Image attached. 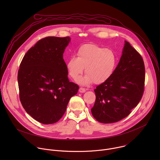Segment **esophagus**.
I'll return each instance as SVG.
<instances>
[{"label":"esophagus","mask_w":160,"mask_h":160,"mask_svg":"<svg viewBox=\"0 0 160 160\" xmlns=\"http://www.w3.org/2000/svg\"><path fill=\"white\" fill-rule=\"evenodd\" d=\"M86 91V89L85 88H83V87H80V88H79V92H81V93H83V92H85Z\"/></svg>","instance_id":"34e87169"}]
</instances>
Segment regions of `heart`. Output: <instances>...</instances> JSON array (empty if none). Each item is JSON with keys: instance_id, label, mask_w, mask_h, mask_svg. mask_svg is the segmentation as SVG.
Here are the masks:
<instances>
[{"instance_id": "1", "label": "heart", "mask_w": 160, "mask_h": 160, "mask_svg": "<svg viewBox=\"0 0 160 160\" xmlns=\"http://www.w3.org/2000/svg\"><path fill=\"white\" fill-rule=\"evenodd\" d=\"M77 56H71L67 61V70L69 75L77 81L85 68L87 75L81 80L83 83H102L112 76L117 66L118 57L115 52L96 44L82 45L77 50Z\"/></svg>"}]
</instances>
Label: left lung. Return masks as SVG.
<instances>
[{
  "instance_id": "1",
  "label": "left lung",
  "mask_w": 160,
  "mask_h": 160,
  "mask_svg": "<svg viewBox=\"0 0 160 160\" xmlns=\"http://www.w3.org/2000/svg\"><path fill=\"white\" fill-rule=\"evenodd\" d=\"M143 59L129 42H125L115 73L94 90L96 99L91 112L99 122H117L129 115L140 102L144 90Z\"/></svg>"
}]
</instances>
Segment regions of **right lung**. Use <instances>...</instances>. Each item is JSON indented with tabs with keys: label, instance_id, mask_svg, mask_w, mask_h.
<instances>
[{
	"label": "right lung",
	"instance_id": "right-lung-1",
	"mask_svg": "<svg viewBox=\"0 0 160 160\" xmlns=\"http://www.w3.org/2000/svg\"><path fill=\"white\" fill-rule=\"evenodd\" d=\"M69 37L38 40L22 58L18 73L21 103L27 112L43 124L58 122L79 87L68 78L63 59Z\"/></svg>",
	"mask_w": 160,
	"mask_h": 160
}]
</instances>
